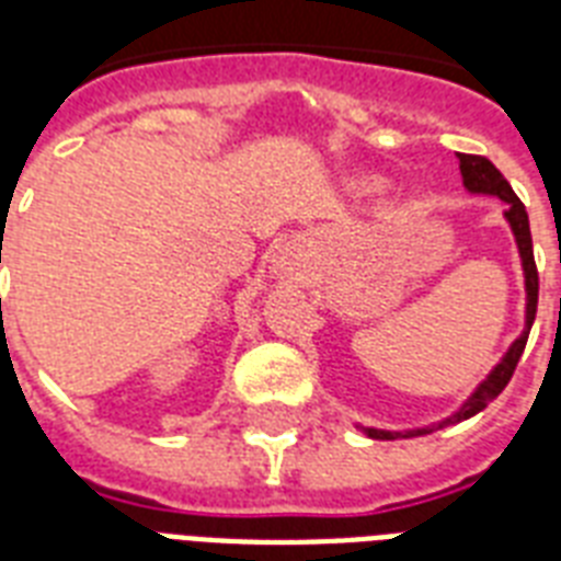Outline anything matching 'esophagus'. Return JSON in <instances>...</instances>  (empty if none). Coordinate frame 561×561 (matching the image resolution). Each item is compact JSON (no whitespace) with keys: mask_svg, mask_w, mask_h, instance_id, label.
<instances>
[{"mask_svg":"<svg viewBox=\"0 0 561 561\" xmlns=\"http://www.w3.org/2000/svg\"><path fill=\"white\" fill-rule=\"evenodd\" d=\"M306 253L299 250V247H285V250H279V255L273 259V273L279 276V279H302L306 276Z\"/></svg>","mask_w":561,"mask_h":561,"instance_id":"1","label":"esophagus"}]
</instances>
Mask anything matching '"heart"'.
I'll return each instance as SVG.
<instances>
[{"instance_id":"1","label":"heart","mask_w":561,"mask_h":561,"mask_svg":"<svg viewBox=\"0 0 561 561\" xmlns=\"http://www.w3.org/2000/svg\"><path fill=\"white\" fill-rule=\"evenodd\" d=\"M383 183L378 178H360L358 180V192L364 194H375V192H381Z\"/></svg>"}]
</instances>
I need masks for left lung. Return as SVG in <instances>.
<instances>
[{
	"instance_id": "1",
	"label": "left lung",
	"mask_w": 561,
	"mask_h": 561,
	"mask_svg": "<svg viewBox=\"0 0 561 561\" xmlns=\"http://www.w3.org/2000/svg\"><path fill=\"white\" fill-rule=\"evenodd\" d=\"M460 160V174L462 186L469 194H489V197H497L504 201V218L510 224L515 236V247H518V255H522V271H524V294H527V308H524V329L522 334L515 337L513 346L504 352V358L497 360L492 373L483 378V381L474 387L469 399L462 401L460 408L454 410L451 416L439 419L434 425L425 427H408V431H381V427H364L360 431L369 436V439H410V436H425L434 434L439 427L457 425L462 419H471L474 413L486 408L489 401H495L501 396L510 378H513L518 360H522V352L527 346V337H530L533 320H536V306H539V271H536V259H533V236H530V218H527V209L524 203L518 201V194L513 192V186L506 183L504 174L486 160V157H474V153H457Z\"/></svg>"
}]
</instances>
